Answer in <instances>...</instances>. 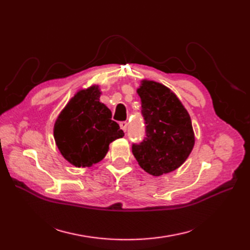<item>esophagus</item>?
Segmentation results:
<instances>
[{
    "label": "esophagus",
    "instance_id": "34e87169",
    "mask_svg": "<svg viewBox=\"0 0 250 250\" xmlns=\"http://www.w3.org/2000/svg\"><path fill=\"white\" fill-rule=\"evenodd\" d=\"M120 127H121V129H122L123 131H126V129H127V122H121L120 123Z\"/></svg>",
    "mask_w": 250,
    "mask_h": 250
}]
</instances>
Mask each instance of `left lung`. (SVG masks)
Segmentation results:
<instances>
[{
    "label": "left lung",
    "mask_w": 250,
    "mask_h": 250,
    "mask_svg": "<svg viewBox=\"0 0 250 250\" xmlns=\"http://www.w3.org/2000/svg\"><path fill=\"white\" fill-rule=\"evenodd\" d=\"M146 138L133 144L132 153L140 167L153 176L179 168L190 155L195 137L190 115L167 86L143 80L138 88Z\"/></svg>",
    "instance_id": "8db88e82"
}]
</instances>
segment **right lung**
<instances>
[{
	"label": "right lung",
	"mask_w": 250,
	"mask_h": 250,
	"mask_svg": "<svg viewBox=\"0 0 250 250\" xmlns=\"http://www.w3.org/2000/svg\"><path fill=\"white\" fill-rule=\"evenodd\" d=\"M98 85L81 89L67 102L54 124L60 153L75 167H90L102 161L109 144L124 132L111 120L110 109L99 101Z\"/></svg>",
	"instance_id": "1"
}]
</instances>
